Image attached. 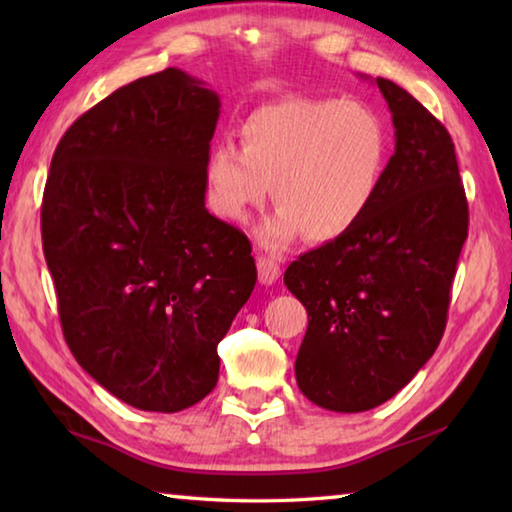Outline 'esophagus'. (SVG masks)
Here are the masks:
<instances>
[{"label": "esophagus", "mask_w": 512, "mask_h": 512, "mask_svg": "<svg viewBox=\"0 0 512 512\" xmlns=\"http://www.w3.org/2000/svg\"><path fill=\"white\" fill-rule=\"evenodd\" d=\"M257 271H259V282L273 284L277 277H280V262H277V259L271 255H259Z\"/></svg>", "instance_id": "1"}]
</instances>
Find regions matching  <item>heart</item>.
<instances>
[{"instance_id": "heart-1", "label": "heart", "mask_w": 512, "mask_h": 512, "mask_svg": "<svg viewBox=\"0 0 512 512\" xmlns=\"http://www.w3.org/2000/svg\"><path fill=\"white\" fill-rule=\"evenodd\" d=\"M388 167V133L377 112L343 99H284L257 108L241 126V146L216 144L205 162L207 203L246 223L273 185L277 212L262 244L284 248L300 232L329 244L375 203Z\"/></svg>"}]
</instances>
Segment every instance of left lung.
<instances>
[{"mask_svg": "<svg viewBox=\"0 0 512 512\" xmlns=\"http://www.w3.org/2000/svg\"><path fill=\"white\" fill-rule=\"evenodd\" d=\"M377 88L393 112L395 153L375 203L284 273L309 314L296 381L339 413L391 400L436 352L470 223L452 135L400 85Z\"/></svg>", "mask_w": 512, "mask_h": 512, "instance_id": "8db88e82", "label": "left lung"}]
</instances>
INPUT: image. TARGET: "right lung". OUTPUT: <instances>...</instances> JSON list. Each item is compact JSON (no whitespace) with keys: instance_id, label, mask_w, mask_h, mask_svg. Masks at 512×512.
Segmentation results:
<instances>
[{"instance_id":"1","label":"right lung","mask_w":512,"mask_h":512,"mask_svg":"<svg viewBox=\"0 0 512 512\" xmlns=\"http://www.w3.org/2000/svg\"><path fill=\"white\" fill-rule=\"evenodd\" d=\"M221 101L183 69L124 85L51 158L42 250L74 359L142 411L176 413L219 379L216 345L257 282L248 237L205 207Z\"/></svg>"}]
</instances>
